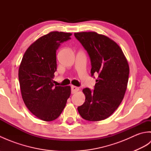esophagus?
<instances>
[{
	"mask_svg": "<svg viewBox=\"0 0 151 151\" xmlns=\"http://www.w3.org/2000/svg\"><path fill=\"white\" fill-rule=\"evenodd\" d=\"M78 90H79V88L78 87H76V86H71V93L72 94L75 93L77 92Z\"/></svg>",
	"mask_w": 151,
	"mask_h": 151,
	"instance_id": "obj_1",
	"label": "esophagus"
}]
</instances>
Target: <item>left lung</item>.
<instances>
[{"instance_id":"left-lung-1","label":"left lung","mask_w":151,"mask_h":151,"mask_svg":"<svg viewBox=\"0 0 151 151\" xmlns=\"http://www.w3.org/2000/svg\"><path fill=\"white\" fill-rule=\"evenodd\" d=\"M90 58L91 76L98 74L94 90L84 88L85 102L78 107L86 120L98 121L110 117L123 101L129 66L120 47L108 37L95 32L75 33Z\"/></svg>"}]
</instances>
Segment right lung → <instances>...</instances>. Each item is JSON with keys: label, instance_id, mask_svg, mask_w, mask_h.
Listing matches in <instances>:
<instances>
[{"label": "right lung", "instance_id": "add662e5", "mask_svg": "<svg viewBox=\"0 0 151 151\" xmlns=\"http://www.w3.org/2000/svg\"><path fill=\"white\" fill-rule=\"evenodd\" d=\"M72 34L51 32L28 48L19 69L22 98L35 116L45 121L55 120L62 114L70 95V86H56V50Z\"/></svg>", "mask_w": 151, "mask_h": 151}]
</instances>
